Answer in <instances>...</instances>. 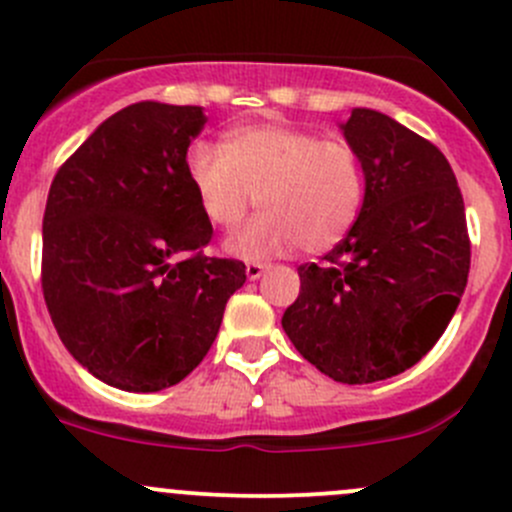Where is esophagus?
<instances>
[{
  "label": "esophagus",
  "instance_id": "esophagus-1",
  "mask_svg": "<svg viewBox=\"0 0 512 512\" xmlns=\"http://www.w3.org/2000/svg\"><path fill=\"white\" fill-rule=\"evenodd\" d=\"M265 270H267V265H262V262H247L245 275H247V280H260L262 272Z\"/></svg>",
  "mask_w": 512,
  "mask_h": 512
}]
</instances>
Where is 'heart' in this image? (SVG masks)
Wrapping results in <instances>:
<instances>
[{
  "label": "heart",
  "instance_id": "b5f03b06",
  "mask_svg": "<svg viewBox=\"0 0 512 512\" xmlns=\"http://www.w3.org/2000/svg\"><path fill=\"white\" fill-rule=\"evenodd\" d=\"M190 188L210 225L235 230L252 203L262 210L227 240L242 260L299 250L327 252L352 230L366 195L364 160L349 141L282 123L235 128L223 148H190Z\"/></svg>",
  "mask_w": 512,
  "mask_h": 512
}]
</instances>
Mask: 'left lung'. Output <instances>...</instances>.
Returning a JSON list of instances; mask_svg holds the SVG:
<instances>
[{
	"instance_id": "8db88e82",
	"label": "left lung",
	"mask_w": 512,
	"mask_h": 512,
	"mask_svg": "<svg viewBox=\"0 0 512 512\" xmlns=\"http://www.w3.org/2000/svg\"><path fill=\"white\" fill-rule=\"evenodd\" d=\"M342 131L364 160V205L319 265L297 267L282 327L329 379L371 384L411 369L446 332L471 240L456 175L431 141L371 108H354Z\"/></svg>"
}]
</instances>
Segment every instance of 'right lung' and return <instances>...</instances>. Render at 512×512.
<instances>
[{"mask_svg": "<svg viewBox=\"0 0 512 512\" xmlns=\"http://www.w3.org/2000/svg\"><path fill=\"white\" fill-rule=\"evenodd\" d=\"M200 106L141 101L101 123L54 175L41 289L61 342L103 384L160 391L183 381L245 285L240 260L208 257L185 156Z\"/></svg>", "mask_w": 512, "mask_h": 512, "instance_id": "add662e5", "label": "right lung"}]
</instances>
